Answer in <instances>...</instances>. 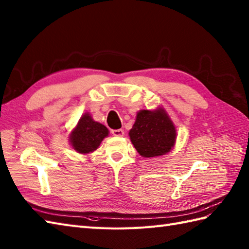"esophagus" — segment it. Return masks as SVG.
Listing matches in <instances>:
<instances>
[{"instance_id": "esophagus-1", "label": "esophagus", "mask_w": 249, "mask_h": 249, "mask_svg": "<svg viewBox=\"0 0 249 249\" xmlns=\"http://www.w3.org/2000/svg\"><path fill=\"white\" fill-rule=\"evenodd\" d=\"M111 134L114 137H122L124 136V130L123 129H112L111 130Z\"/></svg>"}]
</instances>
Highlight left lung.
Wrapping results in <instances>:
<instances>
[{
  "instance_id": "left-lung-1",
  "label": "left lung",
  "mask_w": 249,
  "mask_h": 249,
  "mask_svg": "<svg viewBox=\"0 0 249 249\" xmlns=\"http://www.w3.org/2000/svg\"><path fill=\"white\" fill-rule=\"evenodd\" d=\"M130 140L136 150L143 157L163 155L172 149L176 142V127L162 109L141 110L137 114Z\"/></svg>"
}]
</instances>
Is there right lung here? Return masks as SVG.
<instances>
[{"mask_svg":"<svg viewBox=\"0 0 249 249\" xmlns=\"http://www.w3.org/2000/svg\"><path fill=\"white\" fill-rule=\"evenodd\" d=\"M108 136V128L98 122L93 121L91 115L86 113L79 120L77 127L71 135V142L77 152L86 154L99 146L105 137Z\"/></svg>","mask_w":249,"mask_h":249,"instance_id":"add662e5","label":"right lung"}]
</instances>
